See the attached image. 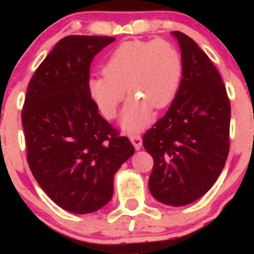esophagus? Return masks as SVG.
Masks as SVG:
<instances>
[{"instance_id":"1","label":"esophagus","mask_w":254,"mask_h":254,"mask_svg":"<svg viewBox=\"0 0 254 254\" xmlns=\"http://www.w3.org/2000/svg\"><path fill=\"white\" fill-rule=\"evenodd\" d=\"M130 141L132 142L133 147H135V149H141L142 147V138L141 136L138 135V133H136V135H130Z\"/></svg>"}]
</instances>
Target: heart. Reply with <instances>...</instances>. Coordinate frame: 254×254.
<instances>
[{
	"label": "heart",
	"mask_w": 254,
	"mask_h": 254,
	"mask_svg": "<svg viewBox=\"0 0 254 254\" xmlns=\"http://www.w3.org/2000/svg\"><path fill=\"white\" fill-rule=\"evenodd\" d=\"M183 58L166 39L129 40L111 54L103 75L88 81V90L106 118H113L123 101L125 88L132 95L123 111L122 123L129 131L148 123L151 107L161 110L176 98L183 78Z\"/></svg>",
	"instance_id": "b5f03b06"
}]
</instances>
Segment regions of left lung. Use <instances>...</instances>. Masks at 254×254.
Instances as JSON below:
<instances>
[{"label": "left lung", "mask_w": 254, "mask_h": 254, "mask_svg": "<svg viewBox=\"0 0 254 254\" xmlns=\"http://www.w3.org/2000/svg\"><path fill=\"white\" fill-rule=\"evenodd\" d=\"M183 78L166 115L144 133L153 156L149 190L171 206L190 204L211 189L229 153L230 101L210 58L179 31Z\"/></svg>", "instance_id": "8db88e82"}]
</instances>
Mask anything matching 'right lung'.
<instances>
[{"mask_svg": "<svg viewBox=\"0 0 254 254\" xmlns=\"http://www.w3.org/2000/svg\"><path fill=\"white\" fill-rule=\"evenodd\" d=\"M113 37L68 36L34 71L21 112L27 162L57 205L75 214L110 202L113 177L135 153L98 113L88 90L93 58Z\"/></svg>", "mask_w": 254, "mask_h": 254, "instance_id": "add662e5", "label": "right lung"}]
</instances>
